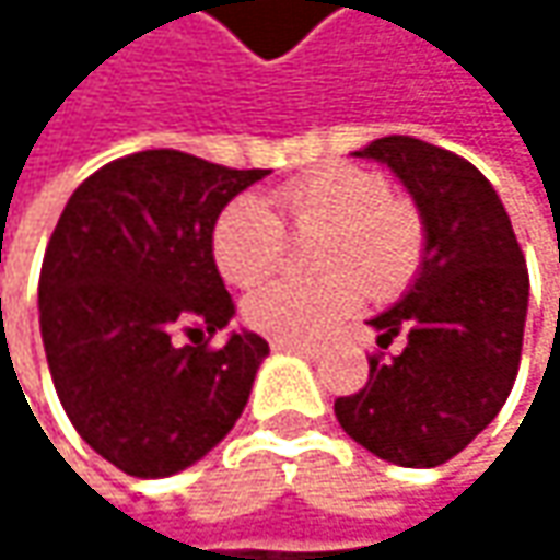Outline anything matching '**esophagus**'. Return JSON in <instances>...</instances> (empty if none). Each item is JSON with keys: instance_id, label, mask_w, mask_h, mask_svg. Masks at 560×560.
I'll use <instances>...</instances> for the list:
<instances>
[{"instance_id": "1", "label": "esophagus", "mask_w": 560, "mask_h": 560, "mask_svg": "<svg viewBox=\"0 0 560 560\" xmlns=\"http://www.w3.org/2000/svg\"><path fill=\"white\" fill-rule=\"evenodd\" d=\"M272 350H279V353H298V357H307V360H314L317 357V350L314 347H307V343H272Z\"/></svg>"}]
</instances>
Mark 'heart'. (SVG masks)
<instances>
[{"label":"heart","instance_id":"b5f03b06","mask_svg":"<svg viewBox=\"0 0 560 560\" xmlns=\"http://www.w3.org/2000/svg\"><path fill=\"white\" fill-rule=\"evenodd\" d=\"M288 230H320L307 281H272L246 298V324L279 343H317L343 324L370 291L392 298L415 279L424 256L421 213L386 197L373 171L334 165L288 180L272 210L256 197H236L213 226V259L230 284H256L276 272Z\"/></svg>","mask_w":560,"mask_h":560}]
</instances>
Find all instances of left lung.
<instances>
[{
	"mask_svg": "<svg viewBox=\"0 0 560 560\" xmlns=\"http://www.w3.org/2000/svg\"><path fill=\"white\" fill-rule=\"evenodd\" d=\"M380 162L411 194L424 256L408 291L370 327L401 350L370 360V383L337 398L340 428L398 467L460 454L505 405L522 357L528 269L493 184L467 159L411 136L353 152Z\"/></svg>",
	"mask_w": 560,
	"mask_h": 560,
	"instance_id": "left-lung-1",
	"label": "left lung"
}]
</instances>
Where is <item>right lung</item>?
Masks as SVG:
<instances>
[{"instance_id":"obj_1","label":"right lung","mask_w":560,"mask_h":560,"mask_svg":"<svg viewBox=\"0 0 560 560\" xmlns=\"http://www.w3.org/2000/svg\"><path fill=\"white\" fill-rule=\"evenodd\" d=\"M269 171L149 149L90 174L57 220L38 281L42 340L77 434L129 477L210 454L243 415L269 343L233 330L213 262L223 207Z\"/></svg>"}]
</instances>
